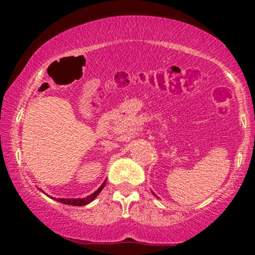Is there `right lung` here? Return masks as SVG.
I'll use <instances>...</instances> for the list:
<instances>
[{
    "instance_id": "right-lung-1",
    "label": "right lung",
    "mask_w": 255,
    "mask_h": 255,
    "mask_svg": "<svg viewBox=\"0 0 255 255\" xmlns=\"http://www.w3.org/2000/svg\"><path fill=\"white\" fill-rule=\"evenodd\" d=\"M104 186H105V182H103V184L99 187L97 191H96L95 193H92V194L89 195V197H86V198H81V199H62V198L56 199V198H52V199H55V200L58 201V203H62V204H66V205H73V206H85V205L90 204L91 201L93 200V199L97 197L99 193H101L102 189H103Z\"/></svg>"
}]
</instances>
